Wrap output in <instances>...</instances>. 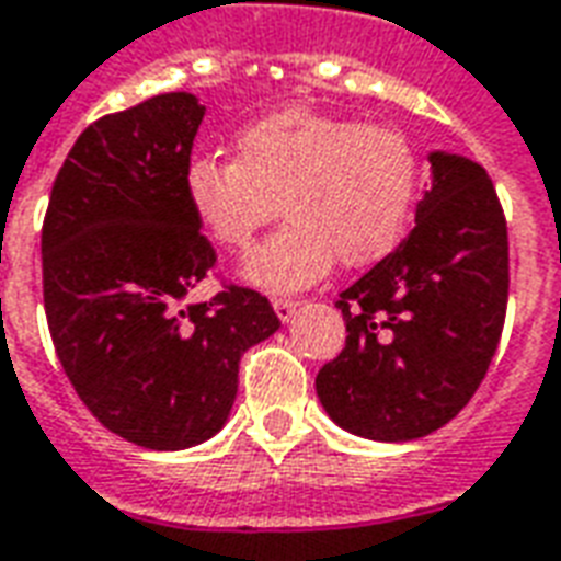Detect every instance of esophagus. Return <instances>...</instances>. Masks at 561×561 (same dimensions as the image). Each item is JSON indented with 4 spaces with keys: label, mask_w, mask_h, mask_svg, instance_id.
Returning <instances> with one entry per match:
<instances>
[{
    "label": "esophagus",
    "mask_w": 561,
    "mask_h": 561,
    "mask_svg": "<svg viewBox=\"0 0 561 561\" xmlns=\"http://www.w3.org/2000/svg\"><path fill=\"white\" fill-rule=\"evenodd\" d=\"M272 305H275V313L284 322L293 320V313H296V308H298L296 298H286V296H275V298H272Z\"/></svg>",
    "instance_id": "obj_1"
}]
</instances>
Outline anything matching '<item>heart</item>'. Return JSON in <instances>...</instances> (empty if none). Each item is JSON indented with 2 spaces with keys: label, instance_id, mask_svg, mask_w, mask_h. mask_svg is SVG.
<instances>
[{
  "label": "heart",
  "instance_id": "obj_1",
  "mask_svg": "<svg viewBox=\"0 0 561 561\" xmlns=\"http://www.w3.org/2000/svg\"><path fill=\"white\" fill-rule=\"evenodd\" d=\"M421 179L424 161L407 130L289 107L241 130L236 161L194 158L185 191L203 230L232 253L251 248L280 203L289 224L251 253L244 272L268 289H298L334 260L365 268L394 251Z\"/></svg>",
  "mask_w": 561,
  "mask_h": 561
}]
</instances>
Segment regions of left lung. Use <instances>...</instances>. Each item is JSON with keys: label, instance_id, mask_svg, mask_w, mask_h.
<instances>
[{"label": "left lung", "instance_id": "8db88e82", "mask_svg": "<svg viewBox=\"0 0 561 561\" xmlns=\"http://www.w3.org/2000/svg\"><path fill=\"white\" fill-rule=\"evenodd\" d=\"M433 187L398 251L337 298L346 343L317 374L343 431L403 443L439 431L488 376L508 308V227L481 163L431 154Z\"/></svg>", "mask_w": 561, "mask_h": 561}]
</instances>
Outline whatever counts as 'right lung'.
I'll use <instances>...</instances> for the list:
<instances>
[{
  "instance_id": "obj_1",
  "label": "right lung",
  "mask_w": 561,
  "mask_h": 561,
  "mask_svg": "<svg viewBox=\"0 0 561 561\" xmlns=\"http://www.w3.org/2000/svg\"><path fill=\"white\" fill-rule=\"evenodd\" d=\"M206 107L167 92L92 122L68 151L41 227L44 310L77 398L107 431L179 451L224 427L248 346L280 329L263 293L215 275L185 173Z\"/></svg>"
}]
</instances>
